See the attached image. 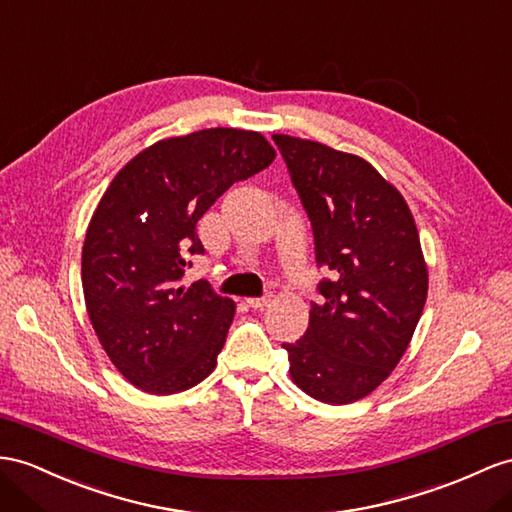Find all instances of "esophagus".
Masks as SVG:
<instances>
[{
	"label": "esophagus",
	"instance_id": "1",
	"mask_svg": "<svg viewBox=\"0 0 512 512\" xmlns=\"http://www.w3.org/2000/svg\"><path fill=\"white\" fill-rule=\"evenodd\" d=\"M272 300V294H264V296H257V298H248L246 303L251 305L253 309H264L268 303Z\"/></svg>",
	"mask_w": 512,
	"mask_h": 512
}]
</instances>
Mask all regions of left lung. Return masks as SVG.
<instances>
[{
  "label": "left lung",
  "instance_id": "8db88e82",
  "mask_svg": "<svg viewBox=\"0 0 512 512\" xmlns=\"http://www.w3.org/2000/svg\"><path fill=\"white\" fill-rule=\"evenodd\" d=\"M311 220L318 285L309 329L283 344L292 381L326 404L357 402L409 348L428 296V268L404 196L363 157L274 134Z\"/></svg>",
  "mask_w": 512,
  "mask_h": 512
}]
</instances>
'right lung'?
Returning a JSON list of instances; mask_svg holds the SVG:
<instances>
[{"mask_svg": "<svg viewBox=\"0 0 512 512\" xmlns=\"http://www.w3.org/2000/svg\"><path fill=\"white\" fill-rule=\"evenodd\" d=\"M274 157L259 131L201 129L140 151L103 192L82 248L84 300L114 368L144 393L214 372L235 303L207 281L183 287L186 257L205 253L196 222L218 196Z\"/></svg>", "mask_w": 512, "mask_h": 512, "instance_id": "add662e5", "label": "right lung"}]
</instances>
